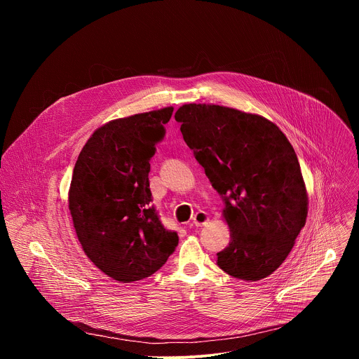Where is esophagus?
I'll return each instance as SVG.
<instances>
[{"label":"esophagus","instance_id":"1","mask_svg":"<svg viewBox=\"0 0 359 359\" xmlns=\"http://www.w3.org/2000/svg\"><path fill=\"white\" fill-rule=\"evenodd\" d=\"M208 222H209V216H208V213H204V212H197L193 216V224L197 226V227L206 224Z\"/></svg>","mask_w":359,"mask_h":359}]
</instances>
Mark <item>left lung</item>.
<instances>
[{
    "instance_id": "1",
    "label": "left lung",
    "mask_w": 359,
    "mask_h": 359,
    "mask_svg": "<svg viewBox=\"0 0 359 359\" xmlns=\"http://www.w3.org/2000/svg\"><path fill=\"white\" fill-rule=\"evenodd\" d=\"M184 142L224 201L229 245L217 266L257 281L287 259L306 219V190L285 135L263 116L189 104L175 114Z\"/></svg>"
}]
</instances>
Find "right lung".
<instances>
[{"instance_id": "add662e5", "label": "right lung", "mask_w": 359, "mask_h": 359, "mask_svg": "<svg viewBox=\"0 0 359 359\" xmlns=\"http://www.w3.org/2000/svg\"><path fill=\"white\" fill-rule=\"evenodd\" d=\"M173 108L100 126L75 163L69 210L90 262L111 278L132 283L155 274L179 244L151 206L150 161Z\"/></svg>"}]
</instances>
